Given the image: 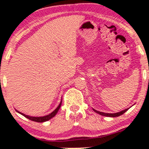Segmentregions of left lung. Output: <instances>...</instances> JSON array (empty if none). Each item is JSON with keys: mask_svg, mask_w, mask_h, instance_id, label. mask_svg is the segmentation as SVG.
Segmentation results:
<instances>
[{"mask_svg": "<svg viewBox=\"0 0 149 149\" xmlns=\"http://www.w3.org/2000/svg\"><path fill=\"white\" fill-rule=\"evenodd\" d=\"M128 109H129V108H128ZM128 109H124V110L121 111V112H117V113H104V112H99V111H97V110H96V109H93V110H94L95 112H96V113H97V114H100V115L104 116V117H119V116H120V115H122V114H123L124 113H125V112H127V111L128 110Z\"/></svg>", "mask_w": 149, "mask_h": 149, "instance_id": "8db88e82", "label": "left lung"}]
</instances>
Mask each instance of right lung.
Listing matches in <instances>:
<instances>
[{
    "label": "right lung",
    "instance_id": "add662e5",
    "mask_svg": "<svg viewBox=\"0 0 149 149\" xmlns=\"http://www.w3.org/2000/svg\"><path fill=\"white\" fill-rule=\"evenodd\" d=\"M61 102H62V100L61 101V102H60V104H58V107H56V109H55V110H54L53 112H52V113L48 114V115H46V116H44V117H31V116H29V115H26V114H24L23 113H21L20 112H18L17 110V112H19V114H21L22 115H23L24 117H25L26 118L29 119V120H32V121H34V122H47V121L49 120L50 119H52V117H54L55 115H56L57 112H58V109H60V107H61Z\"/></svg>",
    "mask_w": 149,
    "mask_h": 149
}]
</instances>
